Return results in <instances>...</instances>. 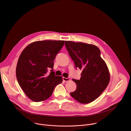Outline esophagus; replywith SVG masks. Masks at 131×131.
<instances>
[{"mask_svg":"<svg viewBox=\"0 0 131 131\" xmlns=\"http://www.w3.org/2000/svg\"><path fill=\"white\" fill-rule=\"evenodd\" d=\"M63 79L64 81L65 82H68V81H70V79H69V78H65V77H63Z\"/></svg>","mask_w":131,"mask_h":131,"instance_id":"1","label":"esophagus"}]
</instances>
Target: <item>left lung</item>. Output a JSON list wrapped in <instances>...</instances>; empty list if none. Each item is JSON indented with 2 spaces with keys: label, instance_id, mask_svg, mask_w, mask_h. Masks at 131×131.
Here are the masks:
<instances>
[{
  "label": "left lung",
  "instance_id": "obj_1",
  "mask_svg": "<svg viewBox=\"0 0 131 131\" xmlns=\"http://www.w3.org/2000/svg\"><path fill=\"white\" fill-rule=\"evenodd\" d=\"M65 45L75 68L82 70L79 80L72 79L77 89L70 94L80 103H90L99 97L108 85V67L96 46L71 41H65Z\"/></svg>",
  "mask_w": 131,
  "mask_h": 131
}]
</instances>
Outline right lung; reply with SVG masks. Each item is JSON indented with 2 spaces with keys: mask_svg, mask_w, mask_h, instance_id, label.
<instances>
[{
  "mask_svg": "<svg viewBox=\"0 0 131 131\" xmlns=\"http://www.w3.org/2000/svg\"><path fill=\"white\" fill-rule=\"evenodd\" d=\"M64 45L63 40L35 41L21 53L16 65V76L18 84L27 96L38 102L49 98L55 87L63 79L55 76L54 60ZM51 69L49 75L48 69Z\"/></svg>",
  "mask_w": 131,
  "mask_h": 131,
  "instance_id": "add662e5",
  "label": "right lung"
}]
</instances>
